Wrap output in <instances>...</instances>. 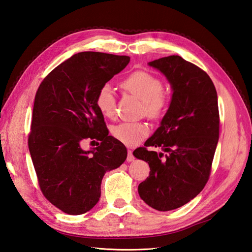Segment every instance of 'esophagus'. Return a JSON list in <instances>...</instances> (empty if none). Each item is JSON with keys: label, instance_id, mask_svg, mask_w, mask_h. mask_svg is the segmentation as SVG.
<instances>
[{"label": "esophagus", "instance_id": "obj_1", "mask_svg": "<svg viewBox=\"0 0 252 252\" xmlns=\"http://www.w3.org/2000/svg\"><path fill=\"white\" fill-rule=\"evenodd\" d=\"M134 157L132 155V151L131 150H128V156H127V162L130 163V162H133L134 161Z\"/></svg>", "mask_w": 252, "mask_h": 252}]
</instances>
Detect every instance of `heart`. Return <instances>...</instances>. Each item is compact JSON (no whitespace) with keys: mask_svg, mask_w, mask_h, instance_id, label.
<instances>
[{"mask_svg":"<svg viewBox=\"0 0 252 252\" xmlns=\"http://www.w3.org/2000/svg\"><path fill=\"white\" fill-rule=\"evenodd\" d=\"M121 87L144 103L148 117L157 118L165 111L167 98L163 94V83L146 71H134L121 83ZM95 103L103 116L113 118L116 113V96L109 85H104L96 94ZM112 135L126 146H136L147 138L149 127L142 122H123L112 128Z\"/></svg>","mask_w":252,"mask_h":252,"instance_id":"1","label":"heart"}]
</instances>
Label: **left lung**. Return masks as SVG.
<instances>
[{
	"label": "left lung",
	"mask_w": 252,
	"mask_h": 252,
	"mask_svg": "<svg viewBox=\"0 0 252 252\" xmlns=\"http://www.w3.org/2000/svg\"><path fill=\"white\" fill-rule=\"evenodd\" d=\"M148 65L165 75L172 95L159 127L144 146L159 147L168 155L162 158V152L144 147L133 151L150 167L138 190L150 207L169 211L191 201L209 179L219 141L218 94L209 75L179 56Z\"/></svg>",
	"instance_id": "1"
}]
</instances>
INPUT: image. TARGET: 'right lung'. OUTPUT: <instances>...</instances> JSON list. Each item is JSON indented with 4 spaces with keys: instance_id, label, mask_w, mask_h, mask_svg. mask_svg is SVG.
Masks as SVG:
<instances>
[{
    "instance_id": "right-lung-1",
    "label": "right lung",
    "mask_w": 252,
    "mask_h": 252,
    "mask_svg": "<svg viewBox=\"0 0 252 252\" xmlns=\"http://www.w3.org/2000/svg\"><path fill=\"white\" fill-rule=\"evenodd\" d=\"M130 58L84 51L56 67L36 91L28 147L45 197L68 215L100 200L104 174L125 162L124 144L108 134L95 97ZM100 147L84 151V139Z\"/></svg>"
}]
</instances>
